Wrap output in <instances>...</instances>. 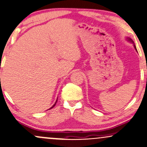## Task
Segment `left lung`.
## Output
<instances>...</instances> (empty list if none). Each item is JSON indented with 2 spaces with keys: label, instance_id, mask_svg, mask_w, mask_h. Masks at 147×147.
Here are the masks:
<instances>
[{
  "label": "left lung",
  "instance_id": "left-lung-1",
  "mask_svg": "<svg viewBox=\"0 0 147 147\" xmlns=\"http://www.w3.org/2000/svg\"><path fill=\"white\" fill-rule=\"evenodd\" d=\"M128 40H129V41L131 42H132V43H134V42H133V41H132V40H131V39H129V38H128ZM134 48H135V49H136V51H137V49H136V46H135V45H134Z\"/></svg>",
  "mask_w": 147,
  "mask_h": 147
}]
</instances>
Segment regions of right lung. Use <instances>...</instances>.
I'll return each instance as SVG.
<instances>
[{
  "label": "right lung",
  "instance_id": "right-lung-1",
  "mask_svg": "<svg viewBox=\"0 0 147 147\" xmlns=\"http://www.w3.org/2000/svg\"><path fill=\"white\" fill-rule=\"evenodd\" d=\"M57 100H56V102H55V104H54V105H53V106H52V107H51V108H50V109H52V108H53V107H54V106H55V104H56V102H57Z\"/></svg>",
  "mask_w": 147,
  "mask_h": 147
}]
</instances>
